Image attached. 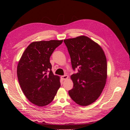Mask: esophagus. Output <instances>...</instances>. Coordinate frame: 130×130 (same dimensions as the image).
<instances>
[{"mask_svg":"<svg viewBox=\"0 0 130 130\" xmlns=\"http://www.w3.org/2000/svg\"><path fill=\"white\" fill-rule=\"evenodd\" d=\"M68 76L67 75H64L61 76V78L62 80H65L67 79V78H68Z\"/></svg>","mask_w":130,"mask_h":130,"instance_id":"34e87169","label":"esophagus"}]
</instances>
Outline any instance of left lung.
I'll return each instance as SVG.
<instances>
[{
  "label": "left lung",
  "mask_w": 130,
  "mask_h": 130,
  "mask_svg": "<svg viewBox=\"0 0 130 130\" xmlns=\"http://www.w3.org/2000/svg\"><path fill=\"white\" fill-rule=\"evenodd\" d=\"M71 58L74 86L69 95L75 103L87 106L95 101L103 91L107 78V61L103 50L96 43L81 36L64 40Z\"/></svg>",
  "instance_id": "obj_1"
}]
</instances>
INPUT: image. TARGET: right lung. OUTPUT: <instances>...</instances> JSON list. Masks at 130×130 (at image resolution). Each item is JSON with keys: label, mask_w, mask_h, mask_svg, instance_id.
<instances>
[{"label": "right lung", "mask_w": 130, "mask_h": 130, "mask_svg": "<svg viewBox=\"0 0 130 130\" xmlns=\"http://www.w3.org/2000/svg\"><path fill=\"white\" fill-rule=\"evenodd\" d=\"M63 40L34 42L27 47L17 66L19 85L31 103L38 106L50 104L61 84L54 75L50 57Z\"/></svg>", "instance_id": "add662e5"}]
</instances>
